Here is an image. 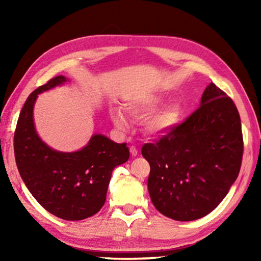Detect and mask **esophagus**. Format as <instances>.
I'll use <instances>...</instances> for the list:
<instances>
[{
    "label": "esophagus",
    "instance_id": "34e87169",
    "mask_svg": "<svg viewBox=\"0 0 261 261\" xmlns=\"http://www.w3.org/2000/svg\"><path fill=\"white\" fill-rule=\"evenodd\" d=\"M130 153L132 156H137L138 155V149H137L136 146H130Z\"/></svg>",
    "mask_w": 261,
    "mask_h": 261
}]
</instances>
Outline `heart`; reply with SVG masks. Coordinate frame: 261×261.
Returning <instances> with one entry per match:
<instances>
[{
  "label": "heart",
  "instance_id": "b5f03b06",
  "mask_svg": "<svg viewBox=\"0 0 261 261\" xmlns=\"http://www.w3.org/2000/svg\"><path fill=\"white\" fill-rule=\"evenodd\" d=\"M162 100V96L155 94L138 96L127 101L124 105V110L135 120H143L145 117H147L143 124L146 134L151 136L165 135L182 122L184 112L183 107L178 102L167 103L156 110ZM110 117L117 129L126 130L129 126L124 114L120 109H113L110 112Z\"/></svg>",
  "mask_w": 261,
  "mask_h": 261
}]
</instances>
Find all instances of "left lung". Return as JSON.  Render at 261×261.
I'll return each mask as SVG.
<instances>
[{
	"label": "left lung",
	"instance_id": "1",
	"mask_svg": "<svg viewBox=\"0 0 261 261\" xmlns=\"http://www.w3.org/2000/svg\"><path fill=\"white\" fill-rule=\"evenodd\" d=\"M241 117L231 98L211 83L200 107L141 154L151 166L147 187L161 214L193 221L211 213L240 173Z\"/></svg>",
	"mask_w": 261,
	"mask_h": 261
}]
</instances>
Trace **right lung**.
Instances as JSON below:
<instances>
[{
  "instance_id": "right-lung-1",
  "label": "right lung",
  "mask_w": 261,
  "mask_h": 261,
  "mask_svg": "<svg viewBox=\"0 0 261 261\" xmlns=\"http://www.w3.org/2000/svg\"><path fill=\"white\" fill-rule=\"evenodd\" d=\"M67 82L57 76L29 95L21 108L14 136L16 165L20 177L43 208L68 221L98 213L106 201L115 167L130 156L126 144L94 135L87 146L73 153L48 147L34 129L33 106L39 93Z\"/></svg>"
}]
</instances>
